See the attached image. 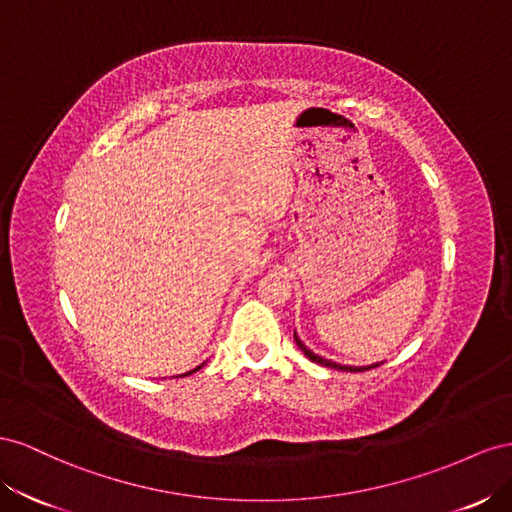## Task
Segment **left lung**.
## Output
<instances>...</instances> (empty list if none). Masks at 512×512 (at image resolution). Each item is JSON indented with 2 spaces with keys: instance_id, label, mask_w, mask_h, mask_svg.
I'll use <instances>...</instances> for the list:
<instances>
[{
  "instance_id": "left-lung-1",
  "label": "left lung",
  "mask_w": 512,
  "mask_h": 512,
  "mask_svg": "<svg viewBox=\"0 0 512 512\" xmlns=\"http://www.w3.org/2000/svg\"><path fill=\"white\" fill-rule=\"evenodd\" d=\"M294 339H296V345L302 349L306 358H309V360H311V362H315V364H321V367H328V369H339V371H352V373H356V371L375 369V367H379V364H382V362H375V364H364V367H352V364H339V362H332V360H328V358H324V356H319V354L311 352V349L306 347V345L300 341V337H298V332H296V330H294Z\"/></svg>"
}]
</instances>
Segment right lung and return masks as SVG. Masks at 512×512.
<instances>
[{"label":"right lung","instance_id":"add662e5","mask_svg":"<svg viewBox=\"0 0 512 512\" xmlns=\"http://www.w3.org/2000/svg\"><path fill=\"white\" fill-rule=\"evenodd\" d=\"M203 364H206V362H201V364H199V367H195V369H193V371H186V373H182V375H178V377H186V375H193V373H195V371H199V369H201V367H203Z\"/></svg>","mask_w":512,"mask_h":512}]
</instances>
